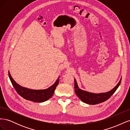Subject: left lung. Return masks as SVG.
<instances>
[{
  "mask_svg": "<svg viewBox=\"0 0 130 130\" xmlns=\"http://www.w3.org/2000/svg\"><path fill=\"white\" fill-rule=\"evenodd\" d=\"M121 81V78L115 88L109 92L102 93H93L82 90L78 87L76 80L74 78V88L77 96L80 98V100L84 103L89 105H96L101 103H103L108 100L113 94L116 91L117 88L119 86Z\"/></svg>",
  "mask_w": 130,
  "mask_h": 130,
  "instance_id": "left-lung-1",
  "label": "left lung"
}]
</instances>
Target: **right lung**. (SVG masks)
<instances>
[{
    "label": "right lung",
    "instance_id": "1",
    "mask_svg": "<svg viewBox=\"0 0 130 130\" xmlns=\"http://www.w3.org/2000/svg\"><path fill=\"white\" fill-rule=\"evenodd\" d=\"M9 76L14 88L19 95L26 100L36 102V103H42V102L48 100L50 98H52L54 93L55 90L56 88V86L58 84L59 77H58L54 84L48 88L35 90L23 87L18 85L12 77L9 71Z\"/></svg>",
    "mask_w": 130,
    "mask_h": 130
}]
</instances>
